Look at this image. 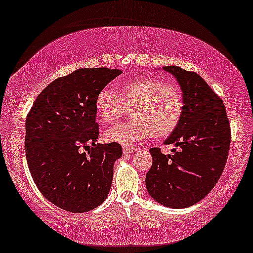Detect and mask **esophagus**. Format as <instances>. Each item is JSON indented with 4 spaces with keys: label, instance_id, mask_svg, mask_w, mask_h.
I'll return each instance as SVG.
<instances>
[{
    "label": "esophagus",
    "instance_id": "1",
    "mask_svg": "<svg viewBox=\"0 0 253 253\" xmlns=\"http://www.w3.org/2000/svg\"><path fill=\"white\" fill-rule=\"evenodd\" d=\"M137 149H138V147H134V146H132V147L124 146V147H123V153H124V154L135 153V151H137Z\"/></svg>",
    "mask_w": 253,
    "mask_h": 253
}]
</instances>
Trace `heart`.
I'll return each mask as SVG.
<instances>
[{
    "mask_svg": "<svg viewBox=\"0 0 253 253\" xmlns=\"http://www.w3.org/2000/svg\"><path fill=\"white\" fill-rule=\"evenodd\" d=\"M132 108L133 120L118 124L105 132L107 141L122 145L139 141L154 134L156 139L169 137L176 129L183 113V96L176 84L164 83L154 76H141L118 87V94L104 88L95 100L96 119L111 124Z\"/></svg>",
    "mask_w": 253,
    "mask_h": 253,
    "instance_id": "heart-1",
    "label": "heart"
}]
</instances>
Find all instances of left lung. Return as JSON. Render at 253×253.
<instances>
[{
  "mask_svg": "<svg viewBox=\"0 0 253 253\" xmlns=\"http://www.w3.org/2000/svg\"><path fill=\"white\" fill-rule=\"evenodd\" d=\"M175 77L183 96L180 123L165 145L180 147L173 155L151 148L153 165L146 186L165 207H190L207 196L223 173L231 145V126L220 97L198 73L176 65L163 67Z\"/></svg>",
  "mask_w": 253,
  "mask_h": 253,
  "instance_id": "obj_1",
  "label": "left lung"
}]
</instances>
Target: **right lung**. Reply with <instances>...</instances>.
Returning <instances> with one entry per match:
<instances>
[{
    "label": "right lung",
    "mask_w": 253,
    "mask_h": 253,
    "mask_svg": "<svg viewBox=\"0 0 253 253\" xmlns=\"http://www.w3.org/2000/svg\"><path fill=\"white\" fill-rule=\"evenodd\" d=\"M121 73L86 68L57 78L37 96L27 115L25 150L30 174L42 196L64 211H92L110 193L122 147L96 143L95 100ZM80 146L89 149L84 153Z\"/></svg>",
    "instance_id": "1"
}]
</instances>
